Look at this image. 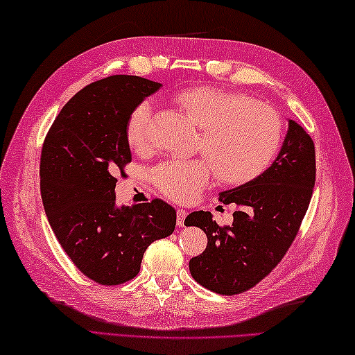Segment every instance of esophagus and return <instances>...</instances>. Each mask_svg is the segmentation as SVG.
Masks as SVG:
<instances>
[{"mask_svg": "<svg viewBox=\"0 0 355 355\" xmlns=\"http://www.w3.org/2000/svg\"><path fill=\"white\" fill-rule=\"evenodd\" d=\"M184 220H186V210L178 209L177 210V225H178V227H183Z\"/></svg>", "mask_w": 355, "mask_h": 355, "instance_id": "1", "label": "esophagus"}]
</instances>
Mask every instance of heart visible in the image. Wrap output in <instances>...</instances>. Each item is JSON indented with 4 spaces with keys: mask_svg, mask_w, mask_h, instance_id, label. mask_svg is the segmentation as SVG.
<instances>
[{
    "mask_svg": "<svg viewBox=\"0 0 355 355\" xmlns=\"http://www.w3.org/2000/svg\"><path fill=\"white\" fill-rule=\"evenodd\" d=\"M172 102L200 128L195 160H168L153 171L158 191L175 201L197 198L216 173L225 184H243L258 177L281 145L282 126L276 112L247 96L201 85L183 88ZM149 102L135 107L126 122V140L135 153L148 148Z\"/></svg>",
    "mask_w": 355,
    "mask_h": 355,
    "instance_id": "b5f03b06",
    "label": "heart"
}]
</instances>
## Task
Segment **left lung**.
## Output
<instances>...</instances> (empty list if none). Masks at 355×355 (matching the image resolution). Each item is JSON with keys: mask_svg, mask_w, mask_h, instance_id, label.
I'll list each match as a JSON object with an SVG mask.
<instances>
[{"mask_svg": "<svg viewBox=\"0 0 355 355\" xmlns=\"http://www.w3.org/2000/svg\"><path fill=\"white\" fill-rule=\"evenodd\" d=\"M315 183V149L310 135L294 120L276 160L259 177L220 193L235 205L232 225H218L212 214L200 210L184 224L197 225L207 247L189 261L192 277L205 288L233 296L271 273L291 243L310 206Z\"/></svg>", "mask_w": 355, "mask_h": 355, "instance_id": "obj_1", "label": "left lung"}]
</instances>
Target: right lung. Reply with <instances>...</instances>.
Instances as JSON below:
<instances>
[{"label": "right lung", "mask_w": 355, "mask_h": 355, "mask_svg": "<svg viewBox=\"0 0 355 355\" xmlns=\"http://www.w3.org/2000/svg\"><path fill=\"white\" fill-rule=\"evenodd\" d=\"M162 84L116 74L82 88L45 135L41 197L50 227L82 273L101 285L139 275L143 253L175 229L177 212L163 200L116 206L117 175L131 163L126 122Z\"/></svg>", "instance_id": "add662e5"}]
</instances>
